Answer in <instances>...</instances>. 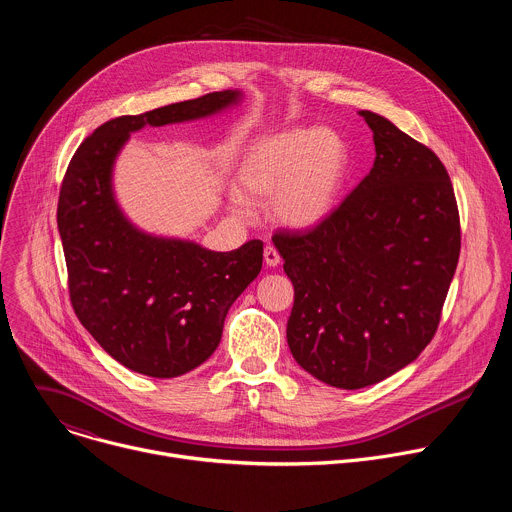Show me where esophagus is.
<instances>
[{"instance_id":"34e87169","label":"esophagus","mask_w":512,"mask_h":512,"mask_svg":"<svg viewBox=\"0 0 512 512\" xmlns=\"http://www.w3.org/2000/svg\"><path fill=\"white\" fill-rule=\"evenodd\" d=\"M263 257H265V263H267V267H277V265L281 263V257H279L277 249H275V247H271V245H267V247H265V251H263Z\"/></svg>"}]
</instances>
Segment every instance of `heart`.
Wrapping results in <instances>:
<instances>
[{"instance_id":"1","label":"heart","mask_w":512,"mask_h":512,"mask_svg":"<svg viewBox=\"0 0 512 512\" xmlns=\"http://www.w3.org/2000/svg\"><path fill=\"white\" fill-rule=\"evenodd\" d=\"M346 141L326 127H291L253 139L237 162V214L271 200V216L289 229H312L338 206L348 176Z\"/></svg>"}]
</instances>
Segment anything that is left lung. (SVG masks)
<instances>
[{
    "instance_id": "left-lung-1",
    "label": "left lung",
    "mask_w": 512,
    "mask_h": 512,
    "mask_svg": "<svg viewBox=\"0 0 512 512\" xmlns=\"http://www.w3.org/2000/svg\"><path fill=\"white\" fill-rule=\"evenodd\" d=\"M358 115L373 131L371 172L316 229L273 235L294 283L289 350L312 377L348 391L421 354L460 257L456 196L440 158L387 117Z\"/></svg>"
}]
</instances>
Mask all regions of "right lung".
Here are the masks:
<instances>
[{"label":"right lung","instance_id":"right-lung-1","mask_svg":"<svg viewBox=\"0 0 512 512\" xmlns=\"http://www.w3.org/2000/svg\"><path fill=\"white\" fill-rule=\"evenodd\" d=\"M243 97L229 89L111 119L68 164L56 221L70 302L101 348L133 373L172 379L210 358L229 308L261 271L263 243L218 253L137 229L115 198V162L145 125L206 119Z\"/></svg>","mask_w":512,"mask_h":512}]
</instances>
